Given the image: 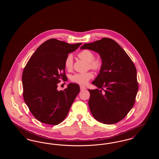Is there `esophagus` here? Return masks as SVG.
Returning <instances> with one entry per match:
<instances>
[{
  "label": "esophagus",
  "instance_id": "34e87169",
  "mask_svg": "<svg viewBox=\"0 0 159 159\" xmlns=\"http://www.w3.org/2000/svg\"><path fill=\"white\" fill-rule=\"evenodd\" d=\"M80 90L81 91H83V90H84V89H86V88L85 87V86H80Z\"/></svg>",
  "mask_w": 159,
  "mask_h": 159
}]
</instances>
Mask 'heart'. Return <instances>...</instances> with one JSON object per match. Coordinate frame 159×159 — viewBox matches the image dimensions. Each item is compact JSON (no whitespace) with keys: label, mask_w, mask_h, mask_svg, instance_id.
Segmentation results:
<instances>
[{"label":"heart","mask_w":159,"mask_h":159,"mask_svg":"<svg viewBox=\"0 0 159 159\" xmlns=\"http://www.w3.org/2000/svg\"><path fill=\"white\" fill-rule=\"evenodd\" d=\"M78 57L86 61L88 64V68L95 71H99L102 66V60L100 58H94V53L88 49H84L78 54ZM73 56L69 54L65 59L64 66L66 68L70 71L73 69ZM93 77V74L92 71H88L82 73H76L71 77V80L73 82L78 83L79 84H86L89 80Z\"/></svg>","instance_id":"heart-1"}]
</instances>
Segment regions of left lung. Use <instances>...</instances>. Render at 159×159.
<instances>
[{"instance_id": "obj_1", "label": "left lung", "mask_w": 159, "mask_h": 159, "mask_svg": "<svg viewBox=\"0 0 159 159\" xmlns=\"http://www.w3.org/2000/svg\"><path fill=\"white\" fill-rule=\"evenodd\" d=\"M80 49L98 52L103 62L98 75L92 82L98 89H88L91 113L96 120L107 125L120 121L134 105L138 90L134 62L121 46L110 38L85 43Z\"/></svg>"}]
</instances>
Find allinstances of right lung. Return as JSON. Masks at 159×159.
I'll return each instance as SVG.
<instances>
[{"instance_id": "add662e5", "label": "right lung", "mask_w": 159, "mask_h": 159, "mask_svg": "<svg viewBox=\"0 0 159 159\" xmlns=\"http://www.w3.org/2000/svg\"><path fill=\"white\" fill-rule=\"evenodd\" d=\"M82 43L68 44L51 39L39 46L23 70V97L31 113L39 121L57 125L63 121L80 92L76 83H70L58 91L60 79L67 80L64 61Z\"/></svg>"}]
</instances>
